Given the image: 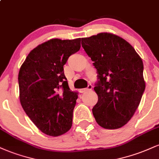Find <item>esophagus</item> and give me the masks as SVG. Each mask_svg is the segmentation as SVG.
Listing matches in <instances>:
<instances>
[{
  "label": "esophagus",
  "mask_w": 159,
  "mask_h": 159,
  "mask_svg": "<svg viewBox=\"0 0 159 159\" xmlns=\"http://www.w3.org/2000/svg\"><path fill=\"white\" fill-rule=\"evenodd\" d=\"M92 88H93V86L91 84H89L88 87H87V88H84V89H81V93H85V92H87V91H90V90H92Z\"/></svg>",
  "instance_id": "1"
}]
</instances>
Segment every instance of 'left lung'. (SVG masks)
Listing matches in <instances>:
<instances>
[{
	"instance_id": "obj_1",
	"label": "left lung",
	"mask_w": 159,
	"mask_h": 159,
	"mask_svg": "<svg viewBox=\"0 0 159 159\" xmlns=\"http://www.w3.org/2000/svg\"><path fill=\"white\" fill-rule=\"evenodd\" d=\"M81 45L99 79L92 110L96 123L104 129H120L134 114L145 90L143 61L127 41L111 33L81 38Z\"/></svg>"
}]
</instances>
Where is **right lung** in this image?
I'll return each instance as SVG.
<instances>
[{
    "mask_svg": "<svg viewBox=\"0 0 159 159\" xmlns=\"http://www.w3.org/2000/svg\"><path fill=\"white\" fill-rule=\"evenodd\" d=\"M80 48L81 38L48 40L33 49L20 68V102L47 135L60 136L72 127L78 93L69 89L63 66Z\"/></svg>",
    "mask_w": 159,
    "mask_h": 159,
    "instance_id": "add662e5",
    "label": "right lung"
}]
</instances>
